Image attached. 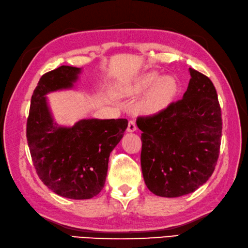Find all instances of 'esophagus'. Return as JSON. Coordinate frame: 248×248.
Returning a JSON list of instances; mask_svg holds the SVG:
<instances>
[{"instance_id":"esophagus-1","label":"esophagus","mask_w":248,"mask_h":248,"mask_svg":"<svg viewBox=\"0 0 248 248\" xmlns=\"http://www.w3.org/2000/svg\"><path fill=\"white\" fill-rule=\"evenodd\" d=\"M128 132H134L137 130V124L134 123V120H130L128 124Z\"/></svg>"}]
</instances>
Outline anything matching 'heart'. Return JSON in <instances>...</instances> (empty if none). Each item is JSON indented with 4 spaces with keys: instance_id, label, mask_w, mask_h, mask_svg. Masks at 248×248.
<instances>
[{
    "instance_id": "1",
    "label": "heart",
    "mask_w": 248,
    "mask_h": 248,
    "mask_svg": "<svg viewBox=\"0 0 248 248\" xmlns=\"http://www.w3.org/2000/svg\"><path fill=\"white\" fill-rule=\"evenodd\" d=\"M148 92L141 102L142 109L148 114H155L166 108L178 93V81L171 76L160 77L157 71H150L128 84L123 91L124 94Z\"/></svg>"
}]
</instances>
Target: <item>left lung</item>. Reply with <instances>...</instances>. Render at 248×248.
Here are the masks:
<instances>
[{
  "instance_id": "obj_1",
  "label": "left lung",
  "mask_w": 248,
  "mask_h": 248,
  "mask_svg": "<svg viewBox=\"0 0 248 248\" xmlns=\"http://www.w3.org/2000/svg\"><path fill=\"white\" fill-rule=\"evenodd\" d=\"M188 71L191 79L182 100L137 120L144 182L157 196L194 192L211 177L218 160L222 119L217 91L205 75Z\"/></svg>"
}]
</instances>
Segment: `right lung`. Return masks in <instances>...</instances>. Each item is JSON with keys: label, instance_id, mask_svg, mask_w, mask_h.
Listing matches in <instances>:
<instances>
[{"label": "right lung", "instance_id": "right-lung-1", "mask_svg": "<svg viewBox=\"0 0 248 248\" xmlns=\"http://www.w3.org/2000/svg\"><path fill=\"white\" fill-rule=\"evenodd\" d=\"M82 69L61 66L43 75L31 97L27 141L41 181L57 195L89 200L104 187L111 151L123 139L127 119H81L58 124L47 94L69 90Z\"/></svg>", "mask_w": 248, "mask_h": 248}]
</instances>
